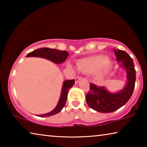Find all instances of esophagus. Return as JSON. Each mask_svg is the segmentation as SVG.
<instances>
[{
	"label": "esophagus",
	"instance_id": "obj_1",
	"mask_svg": "<svg viewBox=\"0 0 147 147\" xmlns=\"http://www.w3.org/2000/svg\"><path fill=\"white\" fill-rule=\"evenodd\" d=\"M82 79V77L80 76H77L75 77V78H74V80H75V83H78V82L80 80Z\"/></svg>",
	"mask_w": 147,
	"mask_h": 147
}]
</instances>
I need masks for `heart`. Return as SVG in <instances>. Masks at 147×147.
I'll return each mask as SVG.
<instances>
[{
    "instance_id": "1",
    "label": "heart",
    "mask_w": 147,
    "mask_h": 147,
    "mask_svg": "<svg viewBox=\"0 0 147 147\" xmlns=\"http://www.w3.org/2000/svg\"><path fill=\"white\" fill-rule=\"evenodd\" d=\"M108 62V58L106 56L102 55L92 56L79 60L77 63V67L82 73L91 74L99 71L104 66L102 69L96 75V80H101L109 71V67L107 65H105Z\"/></svg>"
}]
</instances>
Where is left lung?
<instances>
[{
	"instance_id": "1",
	"label": "left lung",
	"mask_w": 147,
	"mask_h": 147,
	"mask_svg": "<svg viewBox=\"0 0 147 147\" xmlns=\"http://www.w3.org/2000/svg\"><path fill=\"white\" fill-rule=\"evenodd\" d=\"M117 62L126 69L127 83L123 89L116 93H109L103 86L90 84V90L86 94L88 105L100 113H111L124 106L132 95L136 82V69L132 58L125 51L113 49Z\"/></svg>"
}]
</instances>
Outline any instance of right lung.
<instances>
[{"label": "right lung", "instance_id": "right-lung-1", "mask_svg": "<svg viewBox=\"0 0 147 147\" xmlns=\"http://www.w3.org/2000/svg\"><path fill=\"white\" fill-rule=\"evenodd\" d=\"M69 56V53L65 51H59L58 49H50V48H41L31 52L27 54L26 57H40L51 60L55 63H61L66 60L67 58ZM74 80H65L63 82V87L60 98L58 104L53 111L48 113L43 114V115H38V116L46 117L55 115L60 111L65 104L67 97L69 89L71 88L74 84Z\"/></svg>", "mask_w": 147, "mask_h": 147}]
</instances>
